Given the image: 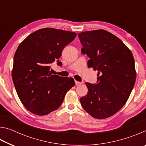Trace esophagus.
I'll return each mask as SVG.
<instances>
[{"instance_id": "1", "label": "esophagus", "mask_w": 146, "mask_h": 146, "mask_svg": "<svg viewBox=\"0 0 146 146\" xmlns=\"http://www.w3.org/2000/svg\"><path fill=\"white\" fill-rule=\"evenodd\" d=\"M81 84H82V82H78V81L75 80V85L76 86H79V85H81Z\"/></svg>"}]
</instances>
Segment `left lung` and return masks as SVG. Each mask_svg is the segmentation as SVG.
Returning <instances> with one entry per match:
<instances>
[{
    "instance_id": "8db88e82",
    "label": "left lung",
    "mask_w": 146,
    "mask_h": 146,
    "mask_svg": "<svg viewBox=\"0 0 146 146\" xmlns=\"http://www.w3.org/2000/svg\"><path fill=\"white\" fill-rule=\"evenodd\" d=\"M81 52L90 58L89 68L97 70V84L86 83L87 95L80 104L86 112L103 119L118 112L129 98L136 80L135 60L123 42L104 29L78 33Z\"/></svg>"
}]
</instances>
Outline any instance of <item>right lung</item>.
I'll return each instance as SVG.
<instances>
[{
  "instance_id": "right-lung-1",
  "label": "right lung",
  "mask_w": 146,
  "mask_h": 146,
  "mask_svg": "<svg viewBox=\"0 0 146 146\" xmlns=\"http://www.w3.org/2000/svg\"><path fill=\"white\" fill-rule=\"evenodd\" d=\"M75 32L43 28L32 33L20 44L14 55L12 78L20 100L29 111L46 115L60 107L66 93L75 86L73 78L52 75L66 46Z\"/></svg>"
}]
</instances>
